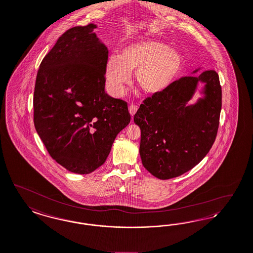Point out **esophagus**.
<instances>
[{
  "instance_id": "obj_1",
  "label": "esophagus",
  "mask_w": 253,
  "mask_h": 253,
  "mask_svg": "<svg viewBox=\"0 0 253 253\" xmlns=\"http://www.w3.org/2000/svg\"><path fill=\"white\" fill-rule=\"evenodd\" d=\"M137 109H138L137 105H133V104H131V105L129 106V112H130L131 116H133L134 114L136 113Z\"/></svg>"
}]
</instances>
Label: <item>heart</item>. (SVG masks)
Returning <instances> with one entry per match:
<instances>
[{
  "mask_svg": "<svg viewBox=\"0 0 253 253\" xmlns=\"http://www.w3.org/2000/svg\"><path fill=\"white\" fill-rule=\"evenodd\" d=\"M183 67V57L169 44L153 39L142 40L123 47L118 58H108L105 83L112 95H122L131 72L135 71V81L143 91L159 94L174 83Z\"/></svg>",
  "mask_w": 253,
  "mask_h": 253,
  "instance_id": "obj_1",
  "label": "heart"
}]
</instances>
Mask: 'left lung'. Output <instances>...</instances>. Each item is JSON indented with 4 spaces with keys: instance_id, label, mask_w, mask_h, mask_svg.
Returning a JSON list of instances; mask_svg holds the SVG:
<instances>
[{
    "instance_id": "8db88e82",
    "label": "left lung",
    "mask_w": 253,
    "mask_h": 253,
    "mask_svg": "<svg viewBox=\"0 0 253 253\" xmlns=\"http://www.w3.org/2000/svg\"><path fill=\"white\" fill-rule=\"evenodd\" d=\"M200 82L205 84L204 97L190 105ZM220 110L221 87L214 70L183 77L164 92L145 99L134 115L141 130L139 152L144 167L160 179L192 169L215 142Z\"/></svg>"
}]
</instances>
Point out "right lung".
Returning a JSON list of instances; mask_svg holds the SVG:
<instances>
[{
  "mask_svg": "<svg viewBox=\"0 0 253 253\" xmlns=\"http://www.w3.org/2000/svg\"><path fill=\"white\" fill-rule=\"evenodd\" d=\"M96 27H74L60 36L35 81V130L53 160L76 174L103 166L131 121L127 103L105 91L108 49Z\"/></svg>",
  "mask_w": 253,
  "mask_h": 253,
  "instance_id": "obj_1",
  "label": "right lung"
}]
</instances>
